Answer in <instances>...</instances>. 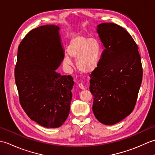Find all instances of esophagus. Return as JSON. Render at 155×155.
I'll list each match as a JSON object with an SVG mask.
<instances>
[{
	"mask_svg": "<svg viewBox=\"0 0 155 155\" xmlns=\"http://www.w3.org/2000/svg\"><path fill=\"white\" fill-rule=\"evenodd\" d=\"M78 87H79V88L82 90L84 89V86L82 83H78Z\"/></svg>",
	"mask_w": 155,
	"mask_h": 155,
	"instance_id": "34e87169",
	"label": "esophagus"
}]
</instances>
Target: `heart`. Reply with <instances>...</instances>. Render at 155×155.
Instances as JSON below:
<instances>
[{"instance_id": "b5f03b06", "label": "heart", "mask_w": 155, "mask_h": 155, "mask_svg": "<svg viewBox=\"0 0 155 155\" xmlns=\"http://www.w3.org/2000/svg\"><path fill=\"white\" fill-rule=\"evenodd\" d=\"M101 52V45L97 39L84 36L72 38L67 47V54L63 62L67 67H72L71 58L77 59V67L82 73L89 74L96 70L99 62Z\"/></svg>"}]
</instances>
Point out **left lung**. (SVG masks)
Returning <instances> with one entry per match:
<instances>
[{
	"mask_svg": "<svg viewBox=\"0 0 155 155\" xmlns=\"http://www.w3.org/2000/svg\"><path fill=\"white\" fill-rule=\"evenodd\" d=\"M97 32L104 49L90 76L93 111L100 123L113 125L134 109L143 79L142 64L136 42L124 28L101 23Z\"/></svg>",
	"mask_w": 155,
	"mask_h": 155,
	"instance_id": "1",
	"label": "left lung"
}]
</instances>
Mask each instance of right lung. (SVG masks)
Here are the masks:
<instances>
[{"mask_svg": "<svg viewBox=\"0 0 155 155\" xmlns=\"http://www.w3.org/2000/svg\"><path fill=\"white\" fill-rule=\"evenodd\" d=\"M60 27L47 25L31 31L18 48L15 83L23 110L46 128H58L70 111L73 78L56 70L64 57Z\"/></svg>", "mask_w": 155, "mask_h": 155, "instance_id": "1", "label": "right lung"}]
</instances>
